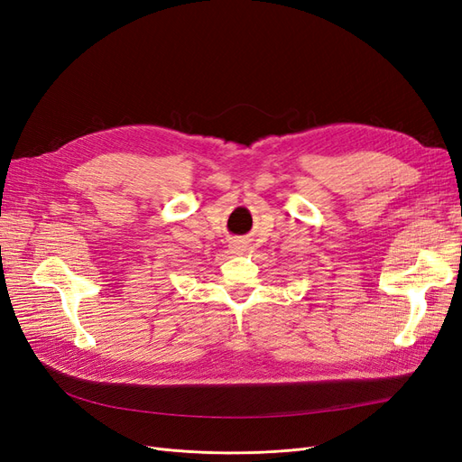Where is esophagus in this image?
Wrapping results in <instances>:
<instances>
[{"label": "esophagus", "instance_id": "obj_1", "mask_svg": "<svg viewBox=\"0 0 462 462\" xmlns=\"http://www.w3.org/2000/svg\"><path fill=\"white\" fill-rule=\"evenodd\" d=\"M229 248H231L233 254H243L245 250H246V243H245L243 239H233V241L229 243Z\"/></svg>", "mask_w": 462, "mask_h": 462}]
</instances>
